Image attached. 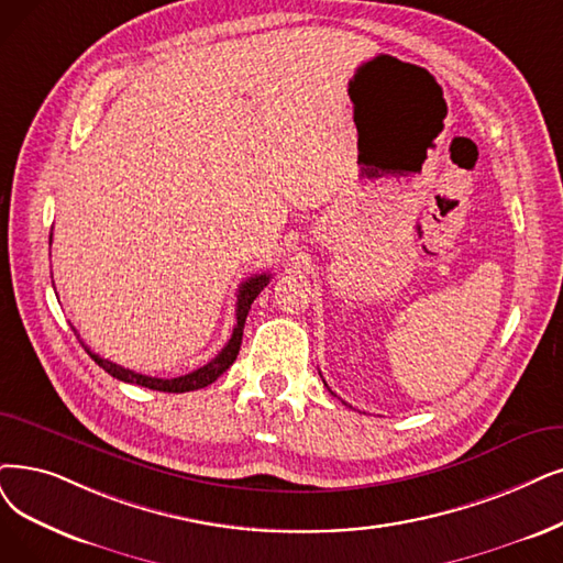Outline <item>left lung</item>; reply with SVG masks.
<instances>
[{
  "label": "left lung",
  "instance_id": "obj_1",
  "mask_svg": "<svg viewBox=\"0 0 563 563\" xmlns=\"http://www.w3.org/2000/svg\"><path fill=\"white\" fill-rule=\"evenodd\" d=\"M323 384H325V380H323ZM325 386H328V384H325ZM330 393H332V390H330Z\"/></svg>",
  "mask_w": 563,
  "mask_h": 563
}]
</instances>
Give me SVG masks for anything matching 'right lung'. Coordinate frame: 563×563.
Returning <instances> with one entry per match:
<instances>
[{"mask_svg": "<svg viewBox=\"0 0 563 563\" xmlns=\"http://www.w3.org/2000/svg\"><path fill=\"white\" fill-rule=\"evenodd\" d=\"M53 240V235H51ZM269 284V275H254L246 282L240 284L238 288V302H235V328H233V334L229 344L223 346L219 351V355L214 360H210L208 365L198 367L196 372L191 374H185V376H177V378H156V376H145V374H139L133 369H126V367H120L115 363H110V360H103L101 355L92 353L85 346V351L92 355L95 363L99 367H103L112 378L118 380H124V384H136V386H143V388H150V390H159V393H191V390H198V388H206L210 384H214V380L227 372L233 363L235 357L240 353V344H242V330H244V321H246V313H250L252 309V302L256 300V296L261 294V290Z\"/></svg>", "mask_w": 563, "mask_h": 563, "instance_id": "right-lung-1", "label": "right lung"}]
</instances>
